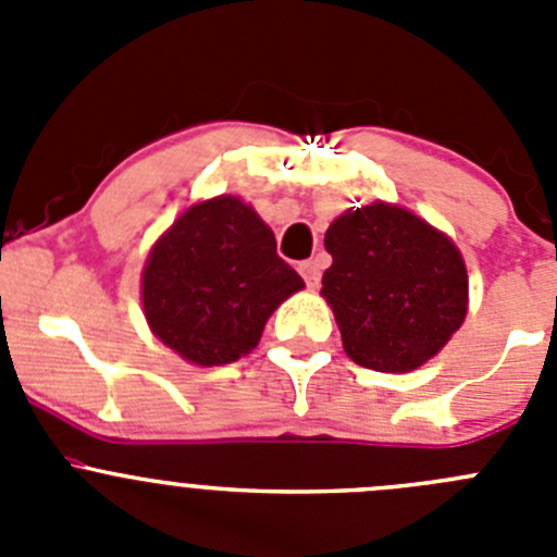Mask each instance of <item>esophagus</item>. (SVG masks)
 <instances>
[{"mask_svg": "<svg viewBox=\"0 0 557 557\" xmlns=\"http://www.w3.org/2000/svg\"><path fill=\"white\" fill-rule=\"evenodd\" d=\"M301 275H304V282L309 284V287H318L321 284V270H323V262L314 256V259H307V262H301Z\"/></svg>", "mask_w": 557, "mask_h": 557, "instance_id": "esophagus-1", "label": "esophagus"}]
</instances>
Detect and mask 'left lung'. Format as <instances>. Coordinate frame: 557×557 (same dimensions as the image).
<instances>
[{"mask_svg":"<svg viewBox=\"0 0 557 557\" xmlns=\"http://www.w3.org/2000/svg\"><path fill=\"white\" fill-rule=\"evenodd\" d=\"M321 295L343 348L362 368L416 371L449 343L469 309V273L449 236L393 203L334 220Z\"/></svg>","mask_w":557,"mask_h":557,"instance_id":"1","label":"left lung"}]
</instances>
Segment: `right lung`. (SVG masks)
<instances>
[{
  "instance_id": "add662e5",
  "label": "right lung",
  "mask_w": 557,
  "mask_h": 557,
  "mask_svg": "<svg viewBox=\"0 0 557 557\" xmlns=\"http://www.w3.org/2000/svg\"><path fill=\"white\" fill-rule=\"evenodd\" d=\"M304 278L234 195L195 203L152 245L141 304L152 334L195 366H225L259 346L270 314Z\"/></svg>"
}]
</instances>
